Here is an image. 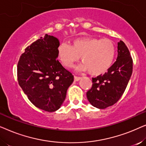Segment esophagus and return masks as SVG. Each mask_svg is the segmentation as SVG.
I'll return each instance as SVG.
<instances>
[{"label": "esophagus", "mask_w": 146, "mask_h": 146, "mask_svg": "<svg viewBox=\"0 0 146 146\" xmlns=\"http://www.w3.org/2000/svg\"><path fill=\"white\" fill-rule=\"evenodd\" d=\"M80 79H81V77L76 76H74V81H78Z\"/></svg>", "instance_id": "obj_1"}]
</instances>
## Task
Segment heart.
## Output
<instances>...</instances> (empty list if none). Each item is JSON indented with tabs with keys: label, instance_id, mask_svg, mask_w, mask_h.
<instances>
[{
	"label": "heart",
	"instance_id": "heart-1",
	"mask_svg": "<svg viewBox=\"0 0 146 146\" xmlns=\"http://www.w3.org/2000/svg\"><path fill=\"white\" fill-rule=\"evenodd\" d=\"M62 64L70 68L79 60L83 62L80 68L92 75L98 76L108 70L115 54V47L110 40L86 36L74 39L72 45L63 42L57 49Z\"/></svg>",
	"mask_w": 146,
	"mask_h": 146
}]
</instances>
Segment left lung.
<instances>
[{
  "label": "left lung",
  "instance_id": "left-lung-1",
  "mask_svg": "<svg viewBox=\"0 0 146 146\" xmlns=\"http://www.w3.org/2000/svg\"><path fill=\"white\" fill-rule=\"evenodd\" d=\"M133 69V60L123 41L117 43L116 61L106 73L92 78V87L87 92L89 102L99 109L111 106L119 100L126 88Z\"/></svg>",
  "mask_w": 146,
  "mask_h": 146
}]
</instances>
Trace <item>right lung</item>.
Wrapping results in <instances>:
<instances>
[{
  "label": "right lung",
  "instance_id": "1",
  "mask_svg": "<svg viewBox=\"0 0 146 146\" xmlns=\"http://www.w3.org/2000/svg\"><path fill=\"white\" fill-rule=\"evenodd\" d=\"M60 42L45 35L25 49L18 63L20 86L36 107L52 112L64 101L74 76L57 60Z\"/></svg>",
  "mask_w": 146,
  "mask_h": 146
}]
</instances>
